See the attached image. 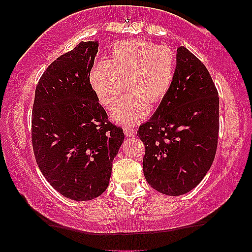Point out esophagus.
I'll list each match as a JSON object with an SVG mask.
<instances>
[{
	"instance_id": "esophagus-1",
	"label": "esophagus",
	"mask_w": 252,
	"mask_h": 252,
	"mask_svg": "<svg viewBox=\"0 0 252 252\" xmlns=\"http://www.w3.org/2000/svg\"><path fill=\"white\" fill-rule=\"evenodd\" d=\"M123 131L124 134H126V136H128V137H132V136L136 135V130L132 128V126H124Z\"/></svg>"
}]
</instances>
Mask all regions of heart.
Wrapping results in <instances>:
<instances>
[{
    "mask_svg": "<svg viewBox=\"0 0 252 252\" xmlns=\"http://www.w3.org/2000/svg\"><path fill=\"white\" fill-rule=\"evenodd\" d=\"M176 54L170 47L147 40L118 42L108 59L90 71V84L100 104L111 108L126 86L129 90L111 111L112 120L134 126L148 116L150 103L168 96L176 74Z\"/></svg>",
    "mask_w": 252,
    "mask_h": 252,
    "instance_id": "b5f03b06",
    "label": "heart"
}]
</instances>
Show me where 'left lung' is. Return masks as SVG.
<instances>
[{"label":"left lung","instance_id":"left-lung-1","mask_svg":"<svg viewBox=\"0 0 252 252\" xmlns=\"http://www.w3.org/2000/svg\"><path fill=\"white\" fill-rule=\"evenodd\" d=\"M173 88L137 136L146 146L143 174L153 189L181 195L198 186L215 160L219 97L205 65L181 46Z\"/></svg>","mask_w":252,"mask_h":252}]
</instances>
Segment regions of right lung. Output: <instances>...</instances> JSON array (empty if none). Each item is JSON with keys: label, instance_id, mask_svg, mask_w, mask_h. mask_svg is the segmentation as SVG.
I'll list each match as a JSON object with an SVG mask.
<instances>
[{"label": "right lung", "instance_id": "add662e5", "mask_svg": "<svg viewBox=\"0 0 252 252\" xmlns=\"http://www.w3.org/2000/svg\"><path fill=\"white\" fill-rule=\"evenodd\" d=\"M98 41H82L46 68L35 89L32 143L40 170L66 198L86 201L108 189L124 140L90 84Z\"/></svg>", "mask_w": 252, "mask_h": 252}]
</instances>
